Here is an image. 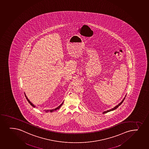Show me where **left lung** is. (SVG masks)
<instances>
[{
  "mask_svg": "<svg viewBox=\"0 0 149 149\" xmlns=\"http://www.w3.org/2000/svg\"><path fill=\"white\" fill-rule=\"evenodd\" d=\"M126 95H125V97L123 98V100H122L121 102L120 103H119V104H118L117 105L115 106L114 107H113V108H112V109H111L108 110H107V111H104V112H103L102 114H105V113H107V112H110V111H113V110H115L116 109H117V108H118V107L120 106V105L122 103H123V101H124V99H125V97H126Z\"/></svg>",
  "mask_w": 149,
  "mask_h": 149,
  "instance_id": "left-lung-1",
  "label": "left lung"
}]
</instances>
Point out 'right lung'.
Here are the masks:
<instances>
[{
	"label": "right lung",
	"mask_w": 149,
	"mask_h": 149,
	"mask_svg": "<svg viewBox=\"0 0 149 149\" xmlns=\"http://www.w3.org/2000/svg\"><path fill=\"white\" fill-rule=\"evenodd\" d=\"M25 95L26 99H27V101H28V102H29V103H30V104H31V105H32V106L33 107H36V106L34 105V104H33L31 102V101L29 100V99L28 98V97H27V96H26L25 93ZM63 103H62L60 105V106H58V107H56V108H55V109H54L45 110L44 111H45V112H49V111H50V112H54V111H56V110H58V109H60V107H61V106H62V105H63Z\"/></svg>",
	"instance_id": "1"
}]
</instances>
